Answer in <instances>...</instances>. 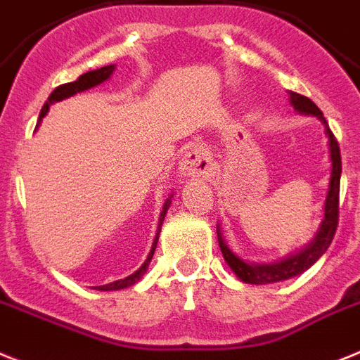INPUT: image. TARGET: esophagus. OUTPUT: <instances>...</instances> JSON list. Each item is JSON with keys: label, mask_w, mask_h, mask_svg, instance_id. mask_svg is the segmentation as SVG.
<instances>
[{"label": "esophagus", "mask_w": 360, "mask_h": 360, "mask_svg": "<svg viewBox=\"0 0 360 360\" xmlns=\"http://www.w3.org/2000/svg\"><path fill=\"white\" fill-rule=\"evenodd\" d=\"M210 165L211 160L207 150L202 147H191L180 162V173L186 176H205L210 173Z\"/></svg>", "instance_id": "esophagus-1"}]
</instances>
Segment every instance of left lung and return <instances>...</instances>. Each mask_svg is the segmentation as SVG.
<instances>
[{"instance_id":"8db88e82","label":"left lung","mask_w":360,"mask_h":360,"mask_svg":"<svg viewBox=\"0 0 360 360\" xmlns=\"http://www.w3.org/2000/svg\"><path fill=\"white\" fill-rule=\"evenodd\" d=\"M290 101L295 109L302 112V115H313L321 120L324 127H326L328 143H330V158H331V178L330 187H328L326 204H324V220H322L319 233L315 235L311 244H308L299 253L290 255L284 260L275 264H251L242 260L240 257H236L227 244L224 242L220 227H217L218 235V245L224 255V260L227 266L231 268L242 282L245 284H271V282H281L291 276H297L309 269L313 264L321 259L322 255L326 253L330 248L331 240H333L335 231H337V224H339V191H340V173H342V162H340V149L337 143V138L328 127V122L322 115V110L319 109L308 96H302L299 92H290Z\"/></svg>"}]
</instances>
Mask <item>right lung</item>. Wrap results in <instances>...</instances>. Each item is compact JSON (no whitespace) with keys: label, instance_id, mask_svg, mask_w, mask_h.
Wrapping results in <instances>:
<instances>
[{"label":"right lung","instance_id":"add662e5","mask_svg":"<svg viewBox=\"0 0 360 360\" xmlns=\"http://www.w3.org/2000/svg\"><path fill=\"white\" fill-rule=\"evenodd\" d=\"M112 70H115V65H107V67H101V69H96V70H89V72H85V75L79 76L76 82H70V84H63L60 85V87H56L54 91L51 92V96H49V100L45 101V105H43L41 112H39V120L43 118V116L47 115L49 112V107L54 103V101H60V100H65V98L72 96V94H76V92H82V91H87V89L91 87H96V85H100L101 82H105V79L110 78V75H112ZM169 205H171V196L167 198V202L164 204V210H162V213H160V224H158V231H156V236H155V242H153V248H150L149 255H147L146 262L142 264V268L138 269V271H134L133 275L125 276V278H122V281H115L110 282V284H105V285H96V290L100 291H116V290H124V288H129V285L136 284L140 278L143 276V273L147 271V268H149V262L150 259H153V255H155V250H156V242H158V235H160V229H162V222H164L165 218V213H167Z\"/></svg>","mask_w":360,"mask_h":360}]
</instances>
